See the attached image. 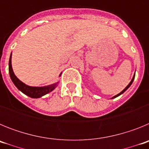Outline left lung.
I'll use <instances>...</instances> for the list:
<instances>
[{
    "mask_svg": "<svg viewBox=\"0 0 149 149\" xmlns=\"http://www.w3.org/2000/svg\"><path fill=\"white\" fill-rule=\"evenodd\" d=\"M134 77H135V74H134V77H133L132 80H131V82H130V84H128V85H127V86H126V87H125V89H123V90H122V92H121V93H119V94L116 95H115V96H114V97H113V98H116V97H118V96H119V95H121V94H122V93H124V92H125V91H126V90H127V89H128V88H129V87H130V86H131V84H132L133 81H134Z\"/></svg>",
    "mask_w": 149,
    "mask_h": 149,
    "instance_id": "8db88e82",
    "label": "left lung"
}]
</instances>
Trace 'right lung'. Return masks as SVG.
Listing matches in <instances>:
<instances>
[{"label": "right lung", "mask_w": 149, "mask_h": 149, "mask_svg": "<svg viewBox=\"0 0 149 149\" xmlns=\"http://www.w3.org/2000/svg\"><path fill=\"white\" fill-rule=\"evenodd\" d=\"M11 56H10V61H9V72H10V75L11 77L12 81L13 84H15V86L18 88L20 91H22L24 94L30 96L31 98H40L42 96L45 95L47 93H50L51 91H53L54 89L55 86L56 85H51L49 86H45V87H35V86H29L26 84H24L21 81H19L17 78L16 76L15 75V74L13 71V68H12L11 64Z\"/></svg>", "instance_id": "right-lung-1"}]
</instances>
